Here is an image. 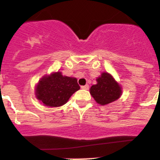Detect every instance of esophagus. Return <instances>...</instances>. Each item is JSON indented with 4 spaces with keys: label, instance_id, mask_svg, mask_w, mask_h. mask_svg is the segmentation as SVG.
<instances>
[{
    "label": "esophagus",
    "instance_id": "esophagus-1",
    "mask_svg": "<svg viewBox=\"0 0 160 160\" xmlns=\"http://www.w3.org/2000/svg\"><path fill=\"white\" fill-rule=\"evenodd\" d=\"M82 89H83V90H89V85H85V86H82L81 87Z\"/></svg>",
    "mask_w": 160,
    "mask_h": 160
}]
</instances>
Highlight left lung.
<instances>
[{
	"label": "left lung",
	"mask_w": 160,
	"mask_h": 160,
	"mask_svg": "<svg viewBox=\"0 0 160 160\" xmlns=\"http://www.w3.org/2000/svg\"><path fill=\"white\" fill-rule=\"evenodd\" d=\"M96 81L97 84L90 87V93L98 104L107 105L119 98L122 88L110 73L104 72Z\"/></svg>",
	"instance_id": "obj_1"
}]
</instances>
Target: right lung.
Segmentation results:
<instances>
[{"instance_id": "right-lung-1", "label": "right lung", "mask_w": 160, "mask_h": 160, "mask_svg": "<svg viewBox=\"0 0 160 160\" xmlns=\"http://www.w3.org/2000/svg\"><path fill=\"white\" fill-rule=\"evenodd\" d=\"M79 89L75 78L63 76L58 71L40 79L35 89V94L44 105L58 107L66 104L72 94Z\"/></svg>"}]
</instances>
